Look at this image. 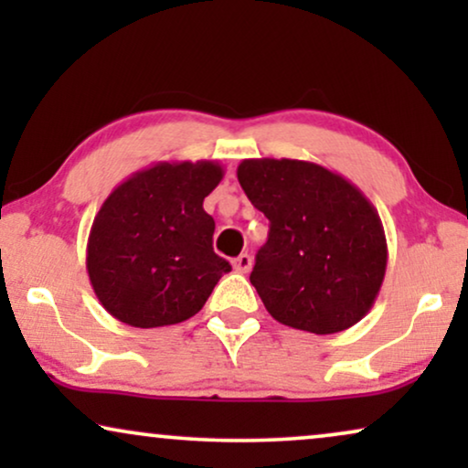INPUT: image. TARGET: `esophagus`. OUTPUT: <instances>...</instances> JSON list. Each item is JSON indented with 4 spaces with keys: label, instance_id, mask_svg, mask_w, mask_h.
<instances>
[{
    "label": "esophagus",
    "instance_id": "obj_1",
    "mask_svg": "<svg viewBox=\"0 0 468 468\" xmlns=\"http://www.w3.org/2000/svg\"><path fill=\"white\" fill-rule=\"evenodd\" d=\"M232 266H234V271H236V272L245 274V272L251 271V266H253V258H251V255H249V253H240L239 258H236V260L232 261Z\"/></svg>",
    "mask_w": 468,
    "mask_h": 468
}]
</instances>
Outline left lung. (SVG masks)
<instances>
[{
    "instance_id": "obj_1",
    "label": "left lung",
    "mask_w": 468,
    "mask_h": 468,
    "mask_svg": "<svg viewBox=\"0 0 468 468\" xmlns=\"http://www.w3.org/2000/svg\"><path fill=\"white\" fill-rule=\"evenodd\" d=\"M236 176L271 221L249 277L266 311L313 335L360 322L388 266L386 232L368 197L345 176L300 159H242Z\"/></svg>"
}]
</instances>
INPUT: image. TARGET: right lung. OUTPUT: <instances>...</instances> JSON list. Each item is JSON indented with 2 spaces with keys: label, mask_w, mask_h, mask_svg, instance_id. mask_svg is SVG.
Segmentation results:
<instances>
[{
  "label": "right lung",
  "mask_w": 468,
  "mask_h": 468,
  "mask_svg": "<svg viewBox=\"0 0 468 468\" xmlns=\"http://www.w3.org/2000/svg\"><path fill=\"white\" fill-rule=\"evenodd\" d=\"M223 178L217 162H157L106 197L87 242L95 296L114 319L159 328L194 317L232 271L213 251L202 202Z\"/></svg>",
  "instance_id": "1"
}]
</instances>
